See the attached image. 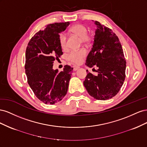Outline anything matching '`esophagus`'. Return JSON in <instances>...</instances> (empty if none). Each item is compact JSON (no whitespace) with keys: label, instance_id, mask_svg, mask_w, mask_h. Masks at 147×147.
Listing matches in <instances>:
<instances>
[{"label":"esophagus","instance_id":"1","mask_svg":"<svg viewBox=\"0 0 147 147\" xmlns=\"http://www.w3.org/2000/svg\"><path fill=\"white\" fill-rule=\"evenodd\" d=\"M80 67H77V66H74V71H77L78 69H79Z\"/></svg>","mask_w":147,"mask_h":147}]
</instances>
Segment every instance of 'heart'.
<instances>
[{
    "instance_id": "b5f03b06",
    "label": "heart",
    "mask_w": 147,
    "mask_h": 147,
    "mask_svg": "<svg viewBox=\"0 0 147 147\" xmlns=\"http://www.w3.org/2000/svg\"><path fill=\"white\" fill-rule=\"evenodd\" d=\"M70 31L80 37L82 42L83 43H87L90 40V37L87 35L88 29L85 26L82 24H75L72 27H71ZM59 41L61 47L62 48H65L66 47V36L64 33H61L59 35ZM85 56L86 51L82 49V50L71 51L68 56V59L73 64H80L82 63L83 59Z\"/></svg>"
}]
</instances>
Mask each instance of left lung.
Here are the masks:
<instances>
[{
    "instance_id": "8db88e82",
    "label": "left lung",
    "mask_w": 147,
    "mask_h": 147,
    "mask_svg": "<svg viewBox=\"0 0 147 147\" xmlns=\"http://www.w3.org/2000/svg\"><path fill=\"white\" fill-rule=\"evenodd\" d=\"M92 47L86 61L88 67H98L96 76L88 72L83 84L91 96L107 100L116 96L125 80L126 62L118 37L98 21Z\"/></svg>"
}]
</instances>
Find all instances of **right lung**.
Listing matches in <instances>:
<instances>
[{"mask_svg":"<svg viewBox=\"0 0 147 147\" xmlns=\"http://www.w3.org/2000/svg\"><path fill=\"white\" fill-rule=\"evenodd\" d=\"M69 22L48 24L30 40L26 51V74L37 98L46 104H55L66 95L73 68L66 65L59 72L53 63L63 55L59 34Z\"/></svg>","mask_w":147,"mask_h":147,"instance_id":"obj_1","label":"right lung"}]
</instances>
